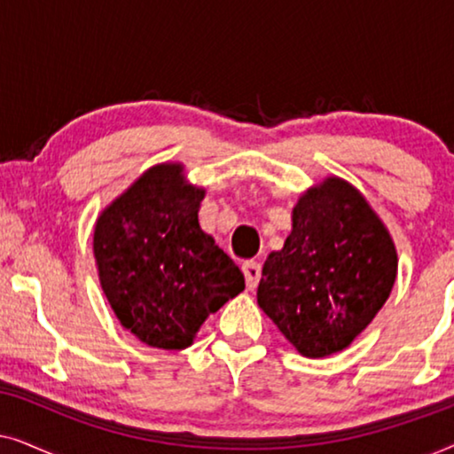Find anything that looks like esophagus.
I'll list each match as a JSON object with an SVG mask.
<instances>
[{
  "label": "esophagus",
  "instance_id": "esophagus-1",
  "mask_svg": "<svg viewBox=\"0 0 454 454\" xmlns=\"http://www.w3.org/2000/svg\"><path fill=\"white\" fill-rule=\"evenodd\" d=\"M241 270H244L247 289H250V291L256 289L258 287V281H260V275H262L260 262H256V260H247V262L241 264Z\"/></svg>",
  "mask_w": 454,
  "mask_h": 454
}]
</instances>
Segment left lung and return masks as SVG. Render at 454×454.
Returning a JSON list of instances; mask_svg holds the SVG:
<instances>
[{
    "label": "left lung",
    "mask_w": 454,
    "mask_h": 454,
    "mask_svg": "<svg viewBox=\"0 0 454 454\" xmlns=\"http://www.w3.org/2000/svg\"><path fill=\"white\" fill-rule=\"evenodd\" d=\"M399 258L362 192L331 176L303 192L291 233L270 252L258 306L303 357L347 349L393 291Z\"/></svg>",
    "instance_id": "left-lung-1"
}]
</instances>
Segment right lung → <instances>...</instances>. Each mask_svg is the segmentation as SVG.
Instances as JSON below:
<instances>
[{
	"label": "right lung",
	"instance_id": "1",
	"mask_svg": "<svg viewBox=\"0 0 454 454\" xmlns=\"http://www.w3.org/2000/svg\"><path fill=\"white\" fill-rule=\"evenodd\" d=\"M202 198L182 163H160L95 223L103 294L121 326L154 349L190 347L204 320L246 287L233 260L202 231Z\"/></svg>",
	"mask_w": 454,
	"mask_h": 454
}]
</instances>
